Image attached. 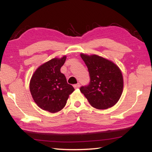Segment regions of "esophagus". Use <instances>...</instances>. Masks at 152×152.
Instances as JSON below:
<instances>
[{
  "mask_svg": "<svg viewBox=\"0 0 152 152\" xmlns=\"http://www.w3.org/2000/svg\"><path fill=\"white\" fill-rule=\"evenodd\" d=\"M80 83H78V84H74V88H78L79 87H80Z\"/></svg>",
  "mask_w": 152,
  "mask_h": 152,
  "instance_id": "obj_1",
  "label": "esophagus"
}]
</instances>
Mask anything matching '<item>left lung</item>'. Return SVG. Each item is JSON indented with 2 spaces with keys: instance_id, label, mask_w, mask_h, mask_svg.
I'll use <instances>...</instances> for the list:
<instances>
[{
  "instance_id": "8db88e82",
  "label": "left lung",
  "mask_w": 152,
  "mask_h": 152,
  "mask_svg": "<svg viewBox=\"0 0 152 152\" xmlns=\"http://www.w3.org/2000/svg\"><path fill=\"white\" fill-rule=\"evenodd\" d=\"M82 60L88 68L90 82L80 91L89 103L98 109H107L117 103L123 88L122 73L112 61L96 55L82 53Z\"/></svg>"
}]
</instances>
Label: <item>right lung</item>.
<instances>
[{"label":"right lung","instance_id":"right-lung-1","mask_svg":"<svg viewBox=\"0 0 152 152\" xmlns=\"http://www.w3.org/2000/svg\"><path fill=\"white\" fill-rule=\"evenodd\" d=\"M66 57L53 58L40 66L32 76L29 88L34 101L43 110L57 113L65 107L69 95L74 91L68 84L60 68Z\"/></svg>","mask_w":152,"mask_h":152}]
</instances>
